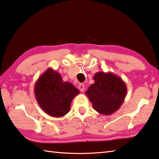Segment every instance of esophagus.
Wrapping results in <instances>:
<instances>
[{
	"label": "esophagus",
	"instance_id": "34e87169",
	"mask_svg": "<svg viewBox=\"0 0 159 159\" xmlns=\"http://www.w3.org/2000/svg\"><path fill=\"white\" fill-rule=\"evenodd\" d=\"M79 90H80L81 92H84V90H85V85H84V84H83V83L79 84Z\"/></svg>",
	"mask_w": 159,
	"mask_h": 159
}]
</instances>
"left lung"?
Returning a JSON list of instances; mask_svg holds the SVG:
<instances>
[{
    "label": "left lung",
    "instance_id": "1",
    "mask_svg": "<svg viewBox=\"0 0 159 159\" xmlns=\"http://www.w3.org/2000/svg\"><path fill=\"white\" fill-rule=\"evenodd\" d=\"M93 80L94 83L85 92L86 96L97 112L105 116L113 114L124 102L127 92L126 83L112 72H98Z\"/></svg>",
    "mask_w": 159,
    "mask_h": 159
}]
</instances>
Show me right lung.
<instances>
[{"instance_id":"add662e5","label":"right lung","mask_w":159,"mask_h":159,"mask_svg":"<svg viewBox=\"0 0 159 159\" xmlns=\"http://www.w3.org/2000/svg\"><path fill=\"white\" fill-rule=\"evenodd\" d=\"M34 93L39 107L46 114L61 117L69 112L71 102L79 91L72 84L64 82L58 72L49 67L37 80Z\"/></svg>"}]
</instances>
